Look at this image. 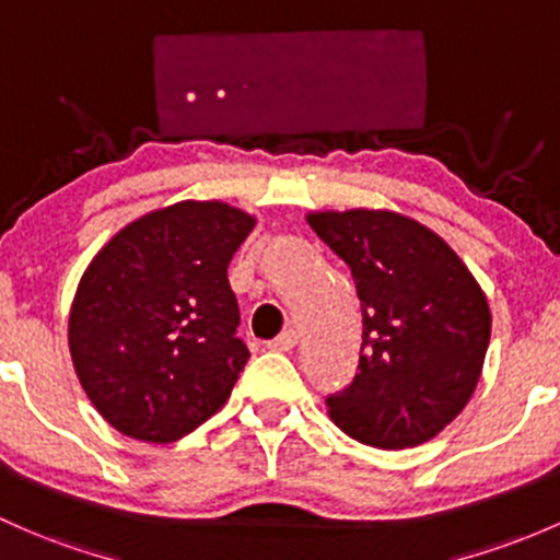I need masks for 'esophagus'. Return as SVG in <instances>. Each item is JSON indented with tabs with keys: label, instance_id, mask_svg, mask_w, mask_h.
<instances>
[{
	"label": "esophagus",
	"instance_id": "34e87169",
	"mask_svg": "<svg viewBox=\"0 0 560 560\" xmlns=\"http://www.w3.org/2000/svg\"><path fill=\"white\" fill-rule=\"evenodd\" d=\"M296 341H299L296 330L288 328V330H282L278 339L269 341L267 347H269V350H275V352H288V350H293V347H296Z\"/></svg>",
	"mask_w": 560,
	"mask_h": 560
}]
</instances>
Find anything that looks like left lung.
<instances>
[{
    "instance_id": "obj_1",
    "label": "left lung",
    "mask_w": 560,
    "mask_h": 560,
    "mask_svg": "<svg viewBox=\"0 0 560 560\" xmlns=\"http://www.w3.org/2000/svg\"><path fill=\"white\" fill-rule=\"evenodd\" d=\"M352 269L363 345L350 387L328 417L354 441L408 448L430 441L472 398L491 339L478 280L443 237L393 210L306 215Z\"/></svg>"
}]
</instances>
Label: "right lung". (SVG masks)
Segmentation results:
<instances>
[{"instance_id":"obj_1","label":"right lung","mask_w":560,"mask_h":560,"mask_svg":"<svg viewBox=\"0 0 560 560\" xmlns=\"http://www.w3.org/2000/svg\"><path fill=\"white\" fill-rule=\"evenodd\" d=\"M254 226L226 202L184 200L130 221L88 264L69 350L114 430L173 443L230 398L250 352L226 267Z\"/></svg>"}]
</instances>
